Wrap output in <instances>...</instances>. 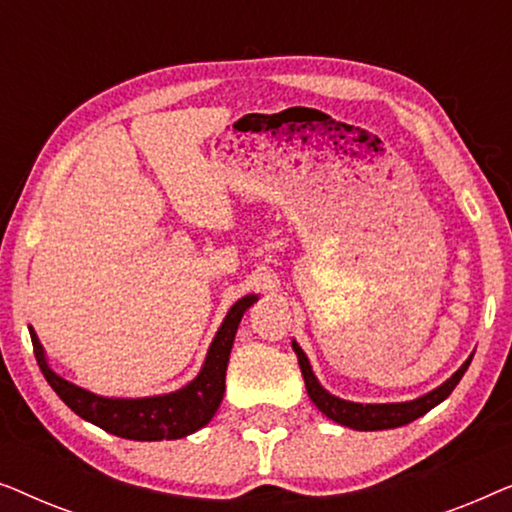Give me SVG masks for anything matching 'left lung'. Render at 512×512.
Returning a JSON list of instances; mask_svg holds the SVG:
<instances>
[{
  "label": "left lung",
  "mask_w": 512,
  "mask_h": 512,
  "mask_svg": "<svg viewBox=\"0 0 512 512\" xmlns=\"http://www.w3.org/2000/svg\"><path fill=\"white\" fill-rule=\"evenodd\" d=\"M293 352L298 356L300 370H303V380H305V389L307 396L312 398V403L324 412L328 419L338 422L340 426H349L354 431H384V429H396V426H405L410 422H415L426 412L436 408L438 403H443L447 396L452 394V389L457 387L461 377L471 366L473 354L461 363V368L457 373H452V377L440 384V387L426 391L424 396L412 398V401H403V403H354V401H345V398L333 396L331 391L321 387V382L317 380V375L312 373L310 359L307 354L300 349L296 340H291Z\"/></svg>",
  "instance_id": "1"
}]
</instances>
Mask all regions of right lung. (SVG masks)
Returning a JSON list of instances; mask_svg holds the SVG:
<instances>
[{"instance_id": "1", "label": "right lung", "mask_w": 512, "mask_h": 512, "mask_svg": "<svg viewBox=\"0 0 512 512\" xmlns=\"http://www.w3.org/2000/svg\"><path fill=\"white\" fill-rule=\"evenodd\" d=\"M258 300L256 293H249L230 307L226 319L221 321L212 345L207 349L205 363L200 373L191 382L170 394L144 396V398H114L100 396L93 391L79 387V384L65 380L48 366L44 345H41L37 333L30 326V338L34 345V356L44 373L46 382L51 384L55 394L72 408L76 415L86 422L100 426L107 433L128 440H177L200 431L202 426L212 422L219 410L226 391V368L230 359V349L237 333V326Z\"/></svg>"}]
</instances>
